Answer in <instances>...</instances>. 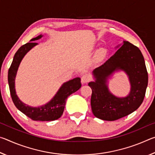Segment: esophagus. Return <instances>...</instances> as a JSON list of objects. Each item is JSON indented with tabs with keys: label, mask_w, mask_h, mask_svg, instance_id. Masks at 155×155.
<instances>
[{
	"label": "esophagus",
	"mask_w": 155,
	"mask_h": 155,
	"mask_svg": "<svg viewBox=\"0 0 155 155\" xmlns=\"http://www.w3.org/2000/svg\"><path fill=\"white\" fill-rule=\"evenodd\" d=\"M90 77L87 74L83 75L82 76V77H81V82H82V83L83 84L87 83L89 81H90Z\"/></svg>",
	"instance_id": "1"
}]
</instances>
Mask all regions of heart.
Instances as JSON below:
<instances>
[{
    "mask_svg": "<svg viewBox=\"0 0 155 155\" xmlns=\"http://www.w3.org/2000/svg\"><path fill=\"white\" fill-rule=\"evenodd\" d=\"M104 54H105V50L102 48V49H100L97 52V56H98V58H101V57H103Z\"/></svg>",
    "mask_w": 155,
    "mask_h": 155,
    "instance_id": "heart-1",
    "label": "heart"
}]
</instances>
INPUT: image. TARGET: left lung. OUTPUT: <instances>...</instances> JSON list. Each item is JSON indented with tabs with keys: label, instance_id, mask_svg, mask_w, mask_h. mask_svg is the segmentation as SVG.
<instances>
[{
	"label": "left lung",
	"instance_id": "left-lung-1",
	"mask_svg": "<svg viewBox=\"0 0 155 155\" xmlns=\"http://www.w3.org/2000/svg\"><path fill=\"white\" fill-rule=\"evenodd\" d=\"M119 71H124L130 81V92L125 97L114 95L108 87V78ZM92 74L95 81L90 82L88 85L92 90L91 106L95 117L114 121L130 114L142 103L148 86V72L141 52L133 44L123 41L114 55L94 69Z\"/></svg>",
	"mask_w": 155,
	"mask_h": 155
}]
</instances>
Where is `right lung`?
<instances>
[{"instance_id": "1", "label": "right lung", "mask_w": 155, "mask_h": 155, "mask_svg": "<svg viewBox=\"0 0 155 155\" xmlns=\"http://www.w3.org/2000/svg\"><path fill=\"white\" fill-rule=\"evenodd\" d=\"M42 37V35H40L33 38L30 42L21 46L15 52L9 69L8 83L12 101L18 110L35 121H53L59 119L62 115L68 97L81 88V83L79 77L74 78L64 83L48 103L38 107H31L22 103L18 97L15 88V79L20 62L25 54L38 44L34 41L40 40Z\"/></svg>"}]
</instances>
